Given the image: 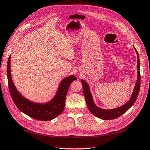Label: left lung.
<instances>
[{
    "label": "left lung",
    "mask_w": 150,
    "mask_h": 150,
    "mask_svg": "<svg viewBox=\"0 0 150 150\" xmlns=\"http://www.w3.org/2000/svg\"><path fill=\"white\" fill-rule=\"evenodd\" d=\"M134 47V46H133ZM134 50L137 53L138 61H137V80L136 84H135L134 88L132 92V94L131 95V98H130L129 100L127 103H125L123 105L121 106L120 107H118L114 109H103L100 108L98 107L95 104L94 101H93V98L92 97L91 93L90 91V89L89 87V85L86 82V81L83 80H81V83H82L83 86V92L85 98H86V104L89 110L91 112V114H93L96 117H97L100 119L104 120H111L117 118L118 117L121 116L123 115L124 113H125L127 110L131 108V107L133 105L134 103L136 101L137 98L138 97V93L140 91V59L139 56H138V52L137 51L136 48L134 47Z\"/></svg>",
    "instance_id": "8db88e82"
}]
</instances>
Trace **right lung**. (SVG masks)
<instances>
[{
	"label": "right lung",
	"mask_w": 150,
	"mask_h": 150,
	"mask_svg": "<svg viewBox=\"0 0 150 150\" xmlns=\"http://www.w3.org/2000/svg\"><path fill=\"white\" fill-rule=\"evenodd\" d=\"M10 55L7 64V77L11 97L21 112L34 119L41 121H50L54 119L63 112L66 96L69 86L77 78L71 75L62 80L58 87L57 93L52 100L46 103H38L25 98L14 85L11 75Z\"/></svg>",
	"instance_id": "right-lung-1"
}]
</instances>
